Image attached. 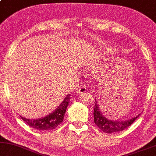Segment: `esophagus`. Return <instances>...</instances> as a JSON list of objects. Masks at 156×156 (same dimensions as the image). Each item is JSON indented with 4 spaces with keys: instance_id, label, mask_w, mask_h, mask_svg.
Here are the masks:
<instances>
[{
    "instance_id": "obj_1",
    "label": "esophagus",
    "mask_w": 156,
    "mask_h": 156,
    "mask_svg": "<svg viewBox=\"0 0 156 156\" xmlns=\"http://www.w3.org/2000/svg\"><path fill=\"white\" fill-rule=\"evenodd\" d=\"M87 86H85V85H83V86L80 87V88H79L78 93H85V92L87 91Z\"/></svg>"
}]
</instances>
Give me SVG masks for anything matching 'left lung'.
Masks as SVG:
<instances>
[{"label": "left lung", "instance_id": "8db88e82", "mask_svg": "<svg viewBox=\"0 0 156 156\" xmlns=\"http://www.w3.org/2000/svg\"><path fill=\"white\" fill-rule=\"evenodd\" d=\"M94 122L97 126L99 127L102 131L105 133H111L114 132H119L122 131L129 126H130L133 124L136 119L139 117V115L134 118H131L130 119L126 121H111L110 119H107L103 113L101 112L99 105L97 102H95V108H94Z\"/></svg>", "mask_w": 156, "mask_h": 156}]
</instances>
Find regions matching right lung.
<instances>
[{
	"label": "right lung",
	"mask_w": 156,
	"mask_h": 156,
	"mask_svg": "<svg viewBox=\"0 0 156 156\" xmlns=\"http://www.w3.org/2000/svg\"><path fill=\"white\" fill-rule=\"evenodd\" d=\"M70 101V95H66L64 100L57 107L53 112L49 114L46 117L38 119H29L20 117L28 126L36 129L39 131L53 130L61 124L64 117L66 110Z\"/></svg>",
	"instance_id": "right-lung-1"
}]
</instances>
